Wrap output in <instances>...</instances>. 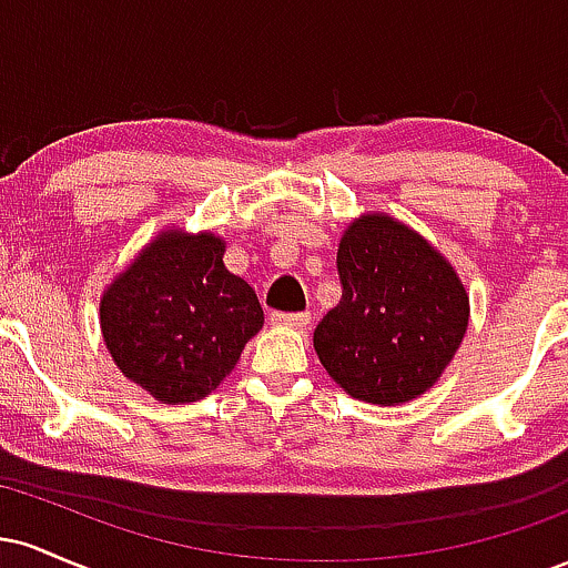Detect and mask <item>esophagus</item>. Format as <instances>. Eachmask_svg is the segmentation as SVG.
<instances>
[{
  "mask_svg": "<svg viewBox=\"0 0 568 568\" xmlns=\"http://www.w3.org/2000/svg\"><path fill=\"white\" fill-rule=\"evenodd\" d=\"M272 321L277 325H291V328H306L312 323L310 312H272Z\"/></svg>",
  "mask_w": 568,
  "mask_h": 568,
  "instance_id": "obj_1",
  "label": "esophagus"
}]
</instances>
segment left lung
Here are the masks:
<instances>
[{"label": "left lung", "instance_id": "8db88e82", "mask_svg": "<svg viewBox=\"0 0 568 568\" xmlns=\"http://www.w3.org/2000/svg\"><path fill=\"white\" fill-rule=\"evenodd\" d=\"M336 266L342 302L315 328V352L331 379L374 406L427 393L470 321V296L454 266L384 213L352 221Z\"/></svg>", "mask_w": 568, "mask_h": 568}]
</instances>
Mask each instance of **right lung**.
<instances>
[{
  "label": "right lung",
  "instance_id": "add662e5",
  "mask_svg": "<svg viewBox=\"0 0 568 568\" xmlns=\"http://www.w3.org/2000/svg\"><path fill=\"white\" fill-rule=\"evenodd\" d=\"M224 247L213 232L165 230L103 291L106 349L154 400L211 395L264 325L256 291L226 270Z\"/></svg>",
  "mask_w": 568,
  "mask_h": 568
}]
</instances>
